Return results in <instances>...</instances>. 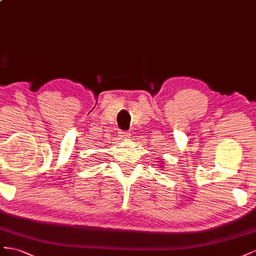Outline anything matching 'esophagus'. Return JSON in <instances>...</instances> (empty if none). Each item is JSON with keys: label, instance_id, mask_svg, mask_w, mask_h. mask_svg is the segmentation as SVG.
Masks as SVG:
<instances>
[{"label": "esophagus", "instance_id": "esophagus-1", "mask_svg": "<svg viewBox=\"0 0 256 256\" xmlns=\"http://www.w3.org/2000/svg\"><path fill=\"white\" fill-rule=\"evenodd\" d=\"M122 135V137H124V138H130V132H126V130H123V132L121 133Z\"/></svg>", "mask_w": 256, "mask_h": 256}]
</instances>
